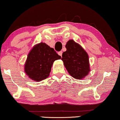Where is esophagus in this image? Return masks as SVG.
<instances>
[{
    "instance_id": "34e87169",
    "label": "esophagus",
    "mask_w": 120,
    "mask_h": 120,
    "mask_svg": "<svg viewBox=\"0 0 120 120\" xmlns=\"http://www.w3.org/2000/svg\"><path fill=\"white\" fill-rule=\"evenodd\" d=\"M62 53H63L62 51H60V52H58V54H59V55H60L61 57V56H62Z\"/></svg>"
}]
</instances>
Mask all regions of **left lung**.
<instances>
[{
  "label": "left lung",
  "mask_w": 120,
  "mask_h": 120,
  "mask_svg": "<svg viewBox=\"0 0 120 120\" xmlns=\"http://www.w3.org/2000/svg\"><path fill=\"white\" fill-rule=\"evenodd\" d=\"M65 48L67 51L63 53L61 59L64 66L73 78L82 79L90 71L87 52L73 40L68 41Z\"/></svg>",
  "instance_id": "8db88e82"
}]
</instances>
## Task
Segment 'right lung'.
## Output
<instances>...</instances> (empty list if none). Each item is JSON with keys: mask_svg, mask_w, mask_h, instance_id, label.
<instances>
[{"mask_svg": "<svg viewBox=\"0 0 120 120\" xmlns=\"http://www.w3.org/2000/svg\"><path fill=\"white\" fill-rule=\"evenodd\" d=\"M61 59L53 48L44 43L34 46L24 64V72L29 78L39 82L49 76L53 63Z\"/></svg>", "mask_w": 120, "mask_h": 120, "instance_id": "right-lung-1", "label": "right lung"}]
</instances>
